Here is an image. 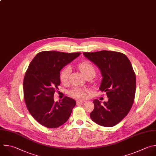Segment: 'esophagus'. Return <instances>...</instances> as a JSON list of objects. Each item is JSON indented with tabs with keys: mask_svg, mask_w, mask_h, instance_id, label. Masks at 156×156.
<instances>
[{
	"mask_svg": "<svg viewBox=\"0 0 156 156\" xmlns=\"http://www.w3.org/2000/svg\"><path fill=\"white\" fill-rule=\"evenodd\" d=\"M84 102V101H83V100H76L77 104H80V103H83Z\"/></svg>",
	"mask_w": 156,
	"mask_h": 156,
	"instance_id": "obj_1",
	"label": "esophagus"
}]
</instances>
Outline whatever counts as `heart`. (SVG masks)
<instances>
[{
    "mask_svg": "<svg viewBox=\"0 0 156 156\" xmlns=\"http://www.w3.org/2000/svg\"><path fill=\"white\" fill-rule=\"evenodd\" d=\"M78 68L85 76L90 73H95V68L89 61H84L81 62L78 65ZM70 72L71 69L70 66H66L62 69L60 73V80L62 83H65L68 81ZM86 89L80 87H75L71 89L69 94L71 97L73 98L77 99H83L86 97Z\"/></svg>",
    "mask_w": 156,
    "mask_h": 156,
    "instance_id": "b5f03b06",
    "label": "heart"
}]
</instances>
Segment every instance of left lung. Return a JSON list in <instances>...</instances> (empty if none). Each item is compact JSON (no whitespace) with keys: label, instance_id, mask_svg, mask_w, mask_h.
Wrapping results in <instances>:
<instances>
[{"label":"left lung","instance_id":"8db88e82","mask_svg":"<svg viewBox=\"0 0 156 156\" xmlns=\"http://www.w3.org/2000/svg\"><path fill=\"white\" fill-rule=\"evenodd\" d=\"M83 55L99 68L103 77L99 89L108 98L102 105L97 99L93 101L90 117L100 126L113 127L127 116L134 101L136 76L132 64L119 52L103 50Z\"/></svg>","mask_w":156,"mask_h":156}]
</instances>
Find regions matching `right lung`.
I'll use <instances>...</instances> for the list:
<instances>
[{
    "instance_id": "obj_1",
    "label": "right lung",
    "mask_w": 156,
    "mask_h": 156,
    "mask_svg": "<svg viewBox=\"0 0 156 156\" xmlns=\"http://www.w3.org/2000/svg\"><path fill=\"white\" fill-rule=\"evenodd\" d=\"M80 54L44 51L30 63L24 78V98L29 113L42 126L57 128L69 119L76 101L66 96L55 101L53 97L61 84V70Z\"/></svg>"
}]
</instances>
